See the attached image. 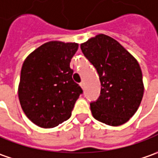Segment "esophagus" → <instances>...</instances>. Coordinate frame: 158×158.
Wrapping results in <instances>:
<instances>
[{
  "label": "esophagus",
  "mask_w": 158,
  "mask_h": 158,
  "mask_svg": "<svg viewBox=\"0 0 158 158\" xmlns=\"http://www.w3.org/2000/svg\"><path fill=\"white\" fill-rule=\"evenodd\" d=\"M79 85L81 86V88H82V89H84V87H85V83H84V82H81V83L79 84Z\"/></svg>",
  "instance_id": "34e87169"
}]
</instances>
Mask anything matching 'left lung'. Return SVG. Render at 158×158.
Listing matches in <instances>:
<instances>
[{
    "instance_id": "left-lung-1",
    "label": "left lung",
    "mask_w": 158,
    "mask_h": 158,
    "mask_svg": "<svg viewBox=\"0 0 158 158\" xmlns=\"http://www.w3.org/2000/svg\"><path fill=\"white\" fill-rule=\"evenodd\" d=\"M80 48L101 80V96L90 104L93 116L114 127L126 123L137 111L143 96L137 60L119 42L104 34L91 37Z\"/></svg>"
}]
</instances>
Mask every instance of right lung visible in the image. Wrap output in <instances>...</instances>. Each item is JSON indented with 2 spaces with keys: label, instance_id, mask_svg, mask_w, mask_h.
Wrapping results in <instances>:
<instances>
[{
  "label": "right lung",
  "instance_id": "1",
  "mask_svg": "<svg viewBox=\"0 0 158 158\" xmlns=\"http://www.w3.org/2000/svg\"><path fill=\"white\" fill-rule=\"evenodd\" d=\"M77 43L47 42L25 58L18 85L21 106L32 123L51 128L68 120L82 89L70 62Z\"/></svg>",
  "mask_w": 158,
  "mask_h": 158
}]
</instances>
